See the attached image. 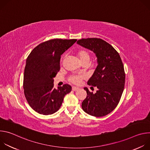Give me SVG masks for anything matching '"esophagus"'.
<instances>
[{
	"mask_svg": "<svg viewBox=\"0 0 150 150\" xmlns=\"http://www.w3.org/2000/svg\"><path fill=\"white\" fill-rule=\"evenodd\" d=\"M72 90H73V91H78V90L79 88L78 87H72Z\"/></svg>",
	"mask_w": 150,
	"mask_h": 150,
	"instance_id": "esophagus-1",
	"label": "esophagus"
}]
</instances>
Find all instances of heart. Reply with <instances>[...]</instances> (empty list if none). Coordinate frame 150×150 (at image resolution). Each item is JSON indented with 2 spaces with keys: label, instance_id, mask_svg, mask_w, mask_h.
<instances>
[{
  "label": "heart",
  "instance_id": "b5f03b06",
  "mask_svg": "<svg viewBox=\"0 0 150 150\" xmlns=\"http://www.w3.org/2000/svg\"><path fill=\"white\" fill-rule=\"evenodd\" d=\"M76 54L78 57H79L80 61L81 63L85 62V61H87L89 62L90 60V54L89 53L85 50H80L77 52ZM85 76L84 75H71L69 80L71 82L76 84V85H79L81 81L84 79Z\"/></svg>",
  "mask_w": 150,
  "mask_h": 150
}]
</instances>
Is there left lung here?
<instances>
[{
  "label": "left lung",
  "mask_w": 150,
  "mask_h": 150,
  "mask_svg": "<svg viewBox=\"0 0 150 150\" xmlns=\"http://www.w3.org/2000/svg\"><path fill=\"white\" fill-rule=\"evenodd\" d=\"M77 44L93 52L98 64L87 82L98 90L93 94L87 87L83 88L87 96L82 108L93 116H105L116 108L124 90L125 74L121 58L112 46L100 38H82Z\"/></svg>",
  "instance_id": "1"
}]
</instances>
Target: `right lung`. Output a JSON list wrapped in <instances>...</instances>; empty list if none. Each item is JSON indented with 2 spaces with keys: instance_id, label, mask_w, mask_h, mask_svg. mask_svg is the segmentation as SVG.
<instances>
[{
  "instance_id": "1",
  "label": "right lung",
  "mask_w": 150,
  "mask_h": 150,
  "mask_svg": "<svg viewBox=\"0 0 150 150\" xmlns=\"http://www.w3.org/2000/svg\"><path fill=\"white\" fill-rule=\"evenodd\" d=\"M76 39H53L38 45L28 56L24 75L25 97L37 113L49 115L60 108L64 97L72 90L71 85L54 87V79L60 70L61 55Z\"/></svg>"
}]
</instances>
